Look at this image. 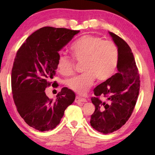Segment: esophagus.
Here are the masks:
<instances>
[{
    "mask_svg": "<svg viewBox=\"0 0 155 155\" xmlns=\"http://www.w3.org/2000/svg\"><path fill=\"white\" fill-rule=\"evenodd\" d=\"M75 103H82V102H87V99H84V98H82V97H75Z\"/></svg>",
    "mask_w": 155,
    "mask_h": 155,
    "instance_id": "1",
    "label": "esophagus"
}]
</instances>
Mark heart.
Segmentation results:
<instances>
[{"instance_id": "heart-1", "label": "heart", "mask_w": 155, "mask_h": 155, "mask_svg": "<svg viewBox=\"0 0 155 155\" xmlns=\"http://www.w3.org/2000/svg\"><path fill=\"white\" fill-rule=\"evenodd\" d=\"M74 58L83 62L84 73L67 80L66 85L78 94L84 95L94 84L97 78L104 81L115 73L119 59V51L112 41L103 40L93 35H84L78 39L71 47ZM75 63L73 59L61 55L57 61V68L63 75L73 73Z\"/></svg>"}]
</instances>
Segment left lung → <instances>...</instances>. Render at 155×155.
I'll return each mask as SVG.
<instances>
[{
    "instance_id": "8db88e82",
    "label": "left lung",
    "mask_w": 155,
    "mask_h": 155,
    "mask_svg": "<svg viewBox=\"0 0 155 155\" xmlns=\"http://www.w3.org/2000/svg\"><path fill=\"white\" fill-rule=\"evenodd\" d=\"M119 51L118 73L94 90L91 100L95 111L90 119L94 130L104 134L113 133L126 124L136 104L140 90V77L134 56L128 44L115 34L109 31ZM106 97L103 102L98 96Z\"/></svg>"
}]
</instances>
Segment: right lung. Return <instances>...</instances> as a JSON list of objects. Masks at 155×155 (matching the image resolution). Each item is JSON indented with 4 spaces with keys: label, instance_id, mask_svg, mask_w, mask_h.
<instances>
[{
    "label": "right lung",
    "instance_id": "right-lung-1",
    "mask_svg": "<svg viewBox=\"0 0 155 155\" xmlns=\"http://www.w3.org/2000/svg\"><path fill=\"white\" fill-rule=\"evenodd\" d=\"M79 30L44 27L31 34L19 48L11 73L12 97L18 113L27 124L39 131H48L60 124L64 111L75 101V94L63 87L56 99L46 96L52 82L58 52ZM54 87L58 84L54 82Z\"/></svg>",
    "mask_w": 155,
    "mask_h": 155
}]
</instances>
